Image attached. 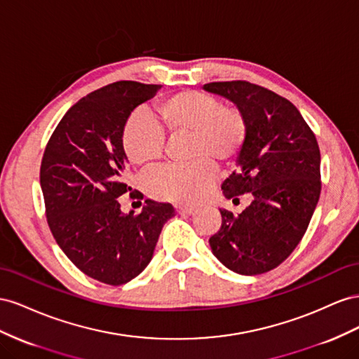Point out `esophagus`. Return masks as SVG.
<instances>
[{
  "instance_id": "34e87169",
  "label": "esophagus",
  "mask_w": 359,
  "mask_h": 359,
  "mask_svg": "<svg viewBox=\"0 0 359 359\" xmlns=\"http://www.w3.org/2000/svg\"><path fill=\"white\" fill-rule=\"evenodd\" d=\"M176 212L179 215H194L197 212V209H194V208H176Z\"/></svg>"
}]
</instances>
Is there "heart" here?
<instances>
[{
  "instance_id": "obj_1",
  "label": "heart",
  "mask_w": 359,
  "mask_h": 359,
  "mask_svg": "<svg viewBox=\"0 0 359 359\" xmlns=\"http://www.w3.org/2000/svg\"><path fill=\"white\" fill-rule=\"evenodd\" d=\"M161 128L146 112L137 111L123 126L121 142L128 159L137 167L150 168L161 162L170 140H188L185 168H171L147 177V189L156 200L194 206L206 198L213 183L215 165L236 161L248 137L243 112L222 105L213 95L179 91L155 105Z\"/></svg>"
}]
</instances>
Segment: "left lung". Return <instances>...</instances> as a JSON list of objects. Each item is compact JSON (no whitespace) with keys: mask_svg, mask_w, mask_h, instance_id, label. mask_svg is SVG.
Returning <instances> with one entry per match:
<instances>
[{"mask_svg":"<svg viewBox=\"0 0 359 359\" xmlns=\"http://www.w3.org/2000/svg\"><path fill=\"white\" fill-rule=\"evenodd\" d=\"M203 88L231 100L247 118L238 170L221 188L229 200L252 196L239 215L219 209L222 224L210 248L233 272L264 273L289 257L309 227L322 189L319 144L298 108L268 88L248 81Z\"/></svg>","mask_w":359,"mask_h":359,"instance_id":"8db88e82","label":"left lung"}]
</instances>
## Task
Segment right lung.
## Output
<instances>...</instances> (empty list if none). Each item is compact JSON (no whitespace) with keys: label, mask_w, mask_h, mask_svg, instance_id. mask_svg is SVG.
<instances>
[{"label":"right lung","mask_w":359,"mask_h":359,"mask_svg":"<svg viewBox=\"0 0 359 359\" xmlns=\"http://www.w3.org/2000/svg\"><path fill=\"white\" fill-rule=\"evenodd\" d=\"M159 88L117 81L87 95L60 120L43 153L40 187L49 229L67 259L100 283L120 285L144 271L163 224L174 217L167 203L146 200L134 215L123 213L117 200L132 191L123 126Z\"/></svg>","instance_id":"1"}]
</instances>
